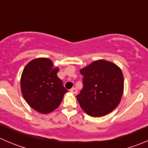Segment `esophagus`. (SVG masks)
Wrapping results in <instances>:
<instances>
[{
	"instance_id": "obj_1",
	"label": "esophagus",
	"mask_w": 148,
	"mask_h": 148,
	"mask_svg": "<svg viewBox=\"0 0 148 148\" xmlns=\"http://www.w3.org/2000/svg\"><path fill=\"white\" fill-rule=\"evenodd\" d=\"M69 91L71 92V93H73V94H77V89H76L75 87L71 88V89H70Z\"/></svg>"
}]
</instances>
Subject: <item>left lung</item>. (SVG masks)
<instances>
[{
	"instance_id": "1",
	"label": "left lung",
	"mask_w": 148,
	"mask_h": 148,
	"mask_svg": "<svg viewBox=\"0 0 148 148\" xmlns=\"http://www.w3.org/2000/svg\"><path fill=\"white\" fill-rule=\"evenodd\" d=\"M82 89L77 96L82 109L89 115H106L117 107L123 94L124 78L117 65L97 60L80 70Z\"/></svg>"
}]
</instances>
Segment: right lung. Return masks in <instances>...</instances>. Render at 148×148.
Returning a JSON list of instances; mask_svg holds the SVG:
<instances>
[{"label": "right lung", "mask_w": 148, "mask_h": 148, "mask_svg": "<svg viewBox=\"0 0 148 148\" xmlns=\"http://www.w3.org/2000/svg\"><path fill=\"white\" fill-rule=\"evenodd\" d=\"M52 67L50 59H34L25 66L21 79L24 99L31 108L42 114L56 110L68 92L57 77L59 69Z\"/></svg>", "instance_id": "add662e5"}]
</instances>
